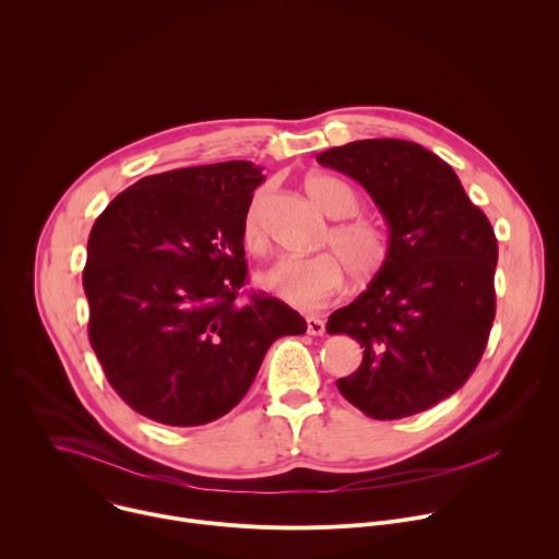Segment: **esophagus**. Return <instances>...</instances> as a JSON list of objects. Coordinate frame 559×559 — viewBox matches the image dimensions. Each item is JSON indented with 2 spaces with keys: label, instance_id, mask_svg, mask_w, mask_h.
<instances>
[{
  "label": "esophagus",
  "instance_id": "esophagus-1",
  "mask_svg": "<svg viewBox=\"0 0 559 559\" xmlns=\"http://www.w3.org/2000/svg\"><path fill=\"white\" fill-rule=\"evenodd\" d=\"M307 334L309 336H323L325 334V323L318 316H307Z\"/></svg>",
  "mask_w": 559,
  "mask_h": 559
}]
</instances>
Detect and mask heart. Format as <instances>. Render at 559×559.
I'll return each mask as SVG.
<instances>
[{"instance_id":"heart-1","label":"heart","mask_w":559,"mask_h":559,"mask_svg":"<svg viewBox=\"0 0 559 559\" xmlns=\"http://www.w3.org/2000/svg\"><path fill=\"white\" fill-rule=\"evenodd\" d=\"M305 192L332 218H349L358 210L356 194L343 181L328 175L307 177ZM265 197L267 188H259L243 218V241L254 254H261L267 248L261 221ZM325 246L336 254L281 259L257 276L259 287L296 309H313L328 302L343 287L347 270L356 281H369L382 270L389 257L386 234L369 218L336 223L325 238Z\"/></svg>"}]
</instances>
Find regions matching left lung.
Listing matches in <instances>:
<instances>
[{
    "label": "left lung",
    "instance_id": "8db88e82",
    "mask_svg": "<svg viewBox=\"0 0 559 559\" xmlns=\"http://www.w3.org/2000/svg\"><path fill=\"white\" fill-rule=\"evenodd\" d=\"M358 181L389 227V257L367 289L330 316L328 332L362 347L338 391L376 420L420 414L480 362L496 318L498 241L485 212L431 150L362 139L316 154Z\"/></svg>",
    "mask_w": 559,
    "mask_h": 559
}]
</instances>
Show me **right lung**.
<instances>
[{
  "instance_id": "obj_1",
  "label": "right lung",
  "mask_w": 559,
  "mask_h": 559,
  "mask_svg": "<svg viewBox=\"0 0 559 559\" xmlns=\"http://www.w3.org/2000/svg\"><path fill=\"white\" fill-rule=\"evenodd\" d=\"M252 162L143 177L88 238V336L112 389L141 416L197 427L234 409L274 341L307 332L278 298L238 300L243 218L265 181Z\"/></svg>"
}]
</instances>
